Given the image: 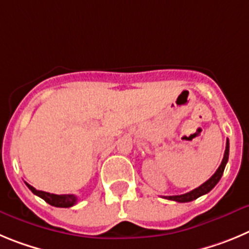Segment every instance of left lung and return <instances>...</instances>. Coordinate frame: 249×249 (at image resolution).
Wrapping results in <instances>:
<instances>
[{
	"instance_id": "obj_1",
	"label": "left lung",
	"mask_w": 249,
	"mask_h": 249,
	"mask_svg": "<svg viewBox=\"0 0 249 249\" xmlns=\"http://www.w3.org/2000/svg\"><path fill=\"white\" fill-rule=\"evenodd\" d=\"M228 155H230V142H226V150H225V155H223L222 159V162L219 165V167L217 169V171L212 175L211 178H208L205 183H202L201 186H198L197 189L192 190V191L187 192V194H183V195H176V196H165L163 198H167V200H171V201H176V202H190V201H194L196 198H198L200 196L202 195L208 194V192L211 191L213 189L214 186L218 183V181L221 180L222 178L223 171H225V167H226V163L228 161Z\"/></svg>"
}]
</instances>
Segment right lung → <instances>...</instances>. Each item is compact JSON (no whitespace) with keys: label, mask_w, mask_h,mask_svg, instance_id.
<instances>
[{"label":"right lung","mask_w":249,"mask_h":249,"mask_svg":"<svg viewBox=\"0 0 249 249\" xmlns=\"http://www.w3.org/2000/svg\"><path fill=\"white\" fill-rule=\"evenodd\" d=\"M27 187L31 190L35 195L39 196L41 198H43L47 203L49 205L54 206V207H71L77 203V196L74 195H54V194H49V192L39 191V190H36L33 186H31L30 183H27Z\"/></svg>","instance_id":"1"}]
</instances>
